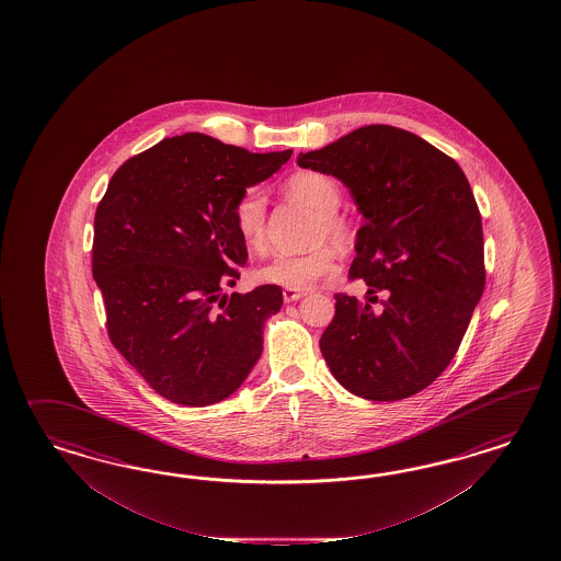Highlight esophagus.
Here are the masks:
<instances>
[{"mask_svg":"<svg viewBox=\"0 0 561 561\" xmlns=\"http://www.w3.org/2000/svg\"><path fill=\"white\" fill-rule=\"evenodd\" d=\"M305 296V291H298V289H284V302H296V300H300Z\"/></svg>","mask_w":561,"mask_h":561,"instance_id":"obj_1","label":"esophagus"}]
</instances>
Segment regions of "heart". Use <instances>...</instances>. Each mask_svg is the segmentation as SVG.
<instances>
[{
    "mask_svg": "<svg viewBox=\"0 0 561 561\" xmlns=\"http://www.w3.org/2000/svg\"><path fill=\"white\" fill-rule=\"evenodd\" d=\"M284 188L291 199L319 211V224H317L319 240L329 238L340 249H350L354 244L352 226L337 214L341 191L335 179L327 176L323 172L302 170L291 174ZM265 216H267V199L259 188H249L238 197L234 205V226H237L238 237L242 238V242L256 253L265 249ZM337 267L340 263H337L335 249L323 244L302 255L282 253L273 256L272 261H267L256 272V279L279 288L305 291L327 277H331L337 272Z\"/></svg>",
    "mask_w": 561,
    "mask_h": 561,
    "instance_id": "heart-1",
    "label": "heart"
}]
</instances>
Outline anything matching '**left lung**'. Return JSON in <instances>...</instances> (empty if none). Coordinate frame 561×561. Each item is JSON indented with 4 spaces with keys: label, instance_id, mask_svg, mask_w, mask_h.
Listing matches in <instances>:
<instances>
[{
    "label": "left lung",
    "instance_id": "8db88e82",
    "mask_svg": "<svg viewBox=\"0 0 561 561\" xmlns=\"http://www.w3.org/2000/svg\"><path fill=\"white\" fill-rule=\"evenodd\" d=\"M298 167L350 188L364 226L350 267L368 291L387 289L380 312L335 294L321 352L335 380L370 401L424 391L457 354L485 286L483 228L459 164L411 131L368 125Z\"/></svg>",
    "mask_w": 561,
    "mask_h": 561
}]
</instances>
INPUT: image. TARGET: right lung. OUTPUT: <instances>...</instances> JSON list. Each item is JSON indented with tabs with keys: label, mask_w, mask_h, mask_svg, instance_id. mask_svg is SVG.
<instances>
[{
	"label": "right lung",
	"mask_w": 561,
	"mask_h": 561,
	"mask_svg": "<svg viewBox=\"0 0 561 561\" xmlns=\"http://www.w3.org/2000/svg\"><path fill=\"white\" fill-rule=\"evenodd\" d=\"M291 156L204 134L169 137L121 167L94 216L92 275L106 329L160 397L205 408L237 391L263 352L279 286L221 294L247 263L234 205Z\"/></svg>",
	"instance_id": "add662e5"
}]
</instances>
